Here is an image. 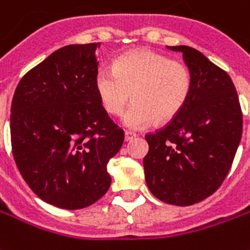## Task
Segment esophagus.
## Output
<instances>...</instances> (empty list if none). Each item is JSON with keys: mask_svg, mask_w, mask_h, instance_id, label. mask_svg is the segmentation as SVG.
Returning <instances> with one entry per match:
<instances>
[{"mask_svg": "<svg viewBox=\"0 0 250 250\" xmlns=\"http://www.w3.org/2000/svg\"><path fill=\"white\" fill-rule=\"evenodd\" d=\"M137 137V134L132 131H125V142H128V141H132V139Z\"/></svg>", "mask_w": 250, "mask_h": 250, "instance_id": "1", "label": "esophagus"}]
</instances>
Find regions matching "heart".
<instances>
[{"label": "heart", "mask_w": 250, "mask_h": 250, "mask_svg": "<svg viewBox=\"0 0 250 250\" xmlns=\"http://www.w3.org/2000/svg\"><path fill=\"white\" fill-rule=\"evenodd\" d=\"M98 101L109 115H123V125L139 130L156 122L168 123L189 101L193 81L189 68L179 61L149 49L120 56L113 68H100L94 76Z\"/></svg>", "instance_id": "heart-1"}]
</instances>
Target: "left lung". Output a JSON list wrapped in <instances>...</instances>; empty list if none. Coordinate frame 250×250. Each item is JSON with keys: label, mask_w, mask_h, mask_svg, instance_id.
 Wrapping results in <instances>:
<instances>
[{"label": "left lung", "mask_w": 250, "mask_h": 250, "mask_svg": "<svg viewBox=\"0 0 250 250\" xmlns=\"http://www.w3.org/2000/svg\"><path fill=\"white\" fill-rule=\"evenodd\" d=\"M167 47L182 53L193 89L182 112L145 137L144 168L156 198L188 207L213 194L225 181L241 142L242 112L227 72L193 47Z\"/></svg>", "instance_id": "obj_1"}]
</instances>
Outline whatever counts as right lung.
Instances as JSON below:
<instances>
[{"instance_id":"add662e5","label":"right lung","mask_w":250,"mask_h":250,"mask_svg":"<svg viewBox=\"0 0 250 250\" xmlns=\"http://www.w3.org/2000/svg\"><path fill=\"white\" fill-rule=\"evenodd\" d=\"M100 43L68 45L28 71L11 106L13 157L30 189L62 209H82L111 186L108 161L125 132L94 87Z\"/></svg>"}]
</instances>
